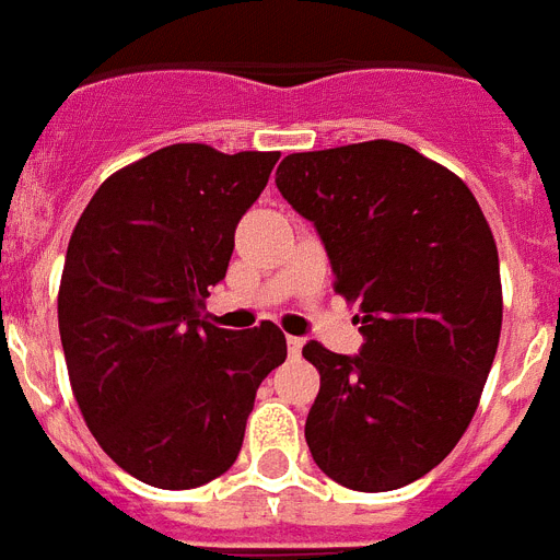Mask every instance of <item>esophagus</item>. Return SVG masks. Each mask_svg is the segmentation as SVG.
<instances>
[{
	"mask_svg": "<svg viewBox=\"0 0 560 560\" xmlns=\"http://www.w3.org/2000/svg\"><path fill=\"white\" fill-rule=\"evenodd\" d=\"M285 347H289V355L298 358L303 350V338H292V335H289V338H285Z\"/></svg>",
	"mask_w": 560,
	"mask_h": 560,
	"instance_id": "34e87169",
	"label": "esophagus"
}]
</instances>
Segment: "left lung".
<instances>
[{
	"mask_svg": "<svg viewBox=\"0 0 560 560\" xmlns=\"http://www.w3.org/2000/svg\"><path fill=\"white\" fill-rule=\"evenodd\" d=\"M275 182L315 225L335 292L361 306L355 355L303 347L320 373L312 459L352 491L401 489L454 451L498 352L489 222L463 178L396 141L292 153Z\"/></svg>",
	"mask_w": 560,
	"mask_h": 560,
	"instance_id": "left-lung-1",
	"label": "left lung"
}]
</instances>
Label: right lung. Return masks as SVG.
Returning a JSON list of instances; mask_svg holds the SVG:
<instances>
[{
  "instance_id": "1",
  "label": "right lung",
  "mask_w": 560,
  "mask_h": 560,
  "mask_svg": "<svg viewBox=\"0 0 560 560\" xmlns=\"http://www.w3.org/2000/svg\"><path fill=\"white\" fill-rule=\"evenodd\" d=\"M280 153L173 144L118 170L74 225L57 317L97 445L155 489H196L240 457L254 396L285 361L275 324L205 320L234 231Z\"/></svg>"
}]
</instances>
